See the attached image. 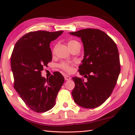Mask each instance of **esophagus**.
I'll return each instance as SVG.
<instances>
[{
  "label": "esophagus",
  "instance_id": "esophagus-1",
  "mask_svg": "<svg viewBox=\"0 0 135 135\" xmlns=\"http://www.w3.org/2000/svg\"><path fill=\"white\" fill-rule=\"evenodd\" d=\"M64 78H65V80H69L71 79V77L69 76H68V75H65Z\"/></svg>",
  "mask_w": 135,
  "mask_h": 135
}]
</instances>
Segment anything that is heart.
<instances>
[{
	"instance_id": "heart-1",
	"label": "heart",
	"mask_w": 135,
	"mask_h": 135,
	"mask_svg": "<svg viewBox=\"0 0 135 135\" xmlns=\"http://www.w3.org/2000/svg\"><path fill=\"white\" fill-rule=\"evenodd\" d=\"M79 44V43L76 41L75 40H69L68 42V45L69 48H72L73 46H75V45ZM55 47L53 50V53H54L55 51ZM59 66L63 70L66 71L68 73H70L73 70V63L72 62H62L59 65Z\"/></svg>"
}]
</instances>
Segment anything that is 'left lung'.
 <instances>
[{
  "label": "left lung",
  "instance_id": "obj_1",
  "mask_svg": "<svg viewBox=\"0 0 135 135\" xmlns=\"http://www.w3.org/2000/svg\"><path fill=\"white\" fill-rule=\"evenodd\" d=\"M69 34L80 38L83 44L84 59L78 71L87 79L84 82L80 78H72L75 83L71 92L73 99L81 107L97 108L111 95L120 74L117 45L99 29L86 28Z\"/></svg>",
  "mask_w": 135,
  "mask_h": 135
}]
</instances>
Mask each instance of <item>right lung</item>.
<instances>
[{
  "instance_id": "obj_1",
  "label": "right lung",
  "mask_w": 135,
  "mask_h": 135,
  "mask_svg": "<svg viewBox=\"0 0 135 135\" xmlns=\"http://www.w3.org/2000/svg\"><path fill=\"white\" fill-rule=\"evenodd\" d=\"M62 32H28L18 40L12 52L11 65L14 87L24 103L35 112H46L54 107L64 82V76L58 71L47 79L41 75L43 68L52 61L50 43Z\"/></svg>"
}]
</instances>
